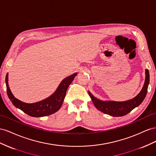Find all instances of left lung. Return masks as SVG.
Returning <instances> with one entry per match:
<instances>
[{
    "label": "left lung",
    "instance_id": "obj_1",
    "mask_svg": "<svg viewBox=\"0 0 156 156\" xmlns=\"http://www.w3.org/2000/svg\"><path fill=\"white\" fill-rule=\"evenodd\" d=\"M145 73L146 80L143 87L139 94L131 100L123 102L103 101L97 99L90 92H89V95L91 98L95 107L102 112L115 117L123 116L129 113L136 106H139L146 97L150 82V74L148 69H146Z\"/></svg>",
    "mask_w": 156,
    "mask_h": 156
}]
</instances>
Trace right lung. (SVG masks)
Wrapping results in <instances>:
<instances>
[{
    "label": "right lung",
    "instance_id": "add662e5",
    "mask_svg": "<svg viewBox=\"0 0 156 156\" xmlns=\"http://www.w3.org/2000/svg\"><path fill=\"white\" fill-rule=\"evenodd\" d=\"M76 73L69 76L62 81L57 89L55 92L47 99L37 102L36 103L28 104L25 103L17 99L9 88L8 83V74L6 76V83L7 94L12 103L16 107L20 108L23 112L33 117H42L46 116L55 113L58 110L63 104V100L66 95V90L71 82H73Z\"/></svg>",
    "mask_w": 156,
    "mask_h": 156
}]
</instances>
